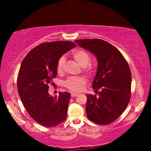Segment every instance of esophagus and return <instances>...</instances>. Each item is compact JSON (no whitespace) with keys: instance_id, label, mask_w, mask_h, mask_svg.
<instances>
[{"instance_id":"obj_1","label":"esophagus","mask_w":151,"mask_h":151,"mask_svg":"<svg viewBox=\"0 0 151 151\" xmlns=\"http://www.w3.org/2000/svg\"><path fill=\"white\" fill-rule=\"evenodd\" d=\"M78 93H71V97H75V96H78Z\"/></svg>"}]
</instances>
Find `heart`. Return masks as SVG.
I'll use <instances>...</instances> for the list:
<instances>
[{
    "instance_id": "heart-1",
    "label": "heart",
    "mask_w": 151,
    "mask_h": 151,
    "mask_svg": "<svg viewBox=\"0 0 151 151\" xmlns=\"http://www.w3.org/2000/svg\"><path fill=\"white\" fill-rule=\"evenodd\" d=\"M72 57L81 66H83V71L88 75H93L94 73V67L90 63L91 60V55L85 50L77 49L73 51ZM65 65V58L61 57L57 61V72L60 74L63 72ZM86 81L84 77H71L65 81L66 88L73 92H79L82 91L83 87L86 85Z\"/></svg>"
}]
</instances>
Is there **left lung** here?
I'll return each mask as SVG.
<instances>
[{
  "instance_id": "obj_1",
  "label": "left lung",
  "mask_w": 151,
  "mask_h": 151,
  "mask_svg": "<svg viewBox=\"0 0 151 151\" xmlns=\"http://www.w3.org/2000/svg\"><path fill=\"white\" fill-rule=\"evenodd\" d=\"M75 42L96 56L98 69L93 87L98 93L87 94V118L96 124L114 122L126 109L131 96V72L127 61L116 47L101 39H80Z\"/></svg>"
}]
</instances>
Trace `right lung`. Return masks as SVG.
<instances>
[{"mask_svg":"<svg viewBox=\"0 0 151 151\" xmlns=\"http://www.w3.org/2000/svg\"><path fill=\"white\" fill-rule=\"evenodd\" d=\"M75 47L70 41L41 43L28 53L20 65L17 77L20 100L31 118L45 127L57 126L66 119L70 93L60 92L58 97H53L48 90L57 77L58 60Z\"/></svg>","mask_w":151,"mask_h":151,"instance_id":"obj_1","label":"right lung"}]
</instances>
